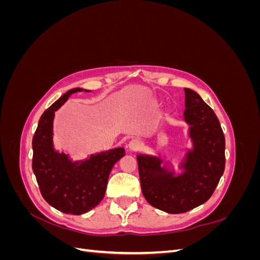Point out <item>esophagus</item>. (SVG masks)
I'll return each mask as SVG.
<instances>
[{
  "label": "esophagus",
  "mask_w": 260,
  "mask_h": 260,
  "mask_svg": "<svg viewBox=\"0 0 260 260\" xmlns=\"http://www.w3.org/2000/svg\"><path fill=\"white\" fill-rule=\"evenodd\" d=\"M142 146V142L139 139H133L129 142V149L132 152H136L139 151V149Z\"/></svg>",
  "instance_id": "obj_1"
}]
</instances>
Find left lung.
Here are the masks:
<instances>
[{
	"mask_svg": "<svg viewBox=\"0 0 260 260\" xmlns=\"http://www.w3.org/2000/svg\"><path fill=\"white\" fill-rule=\"evenodd\" d=\"M184 119L191 125L194 144L183 165L185 171L174 177L160 167L157 157L137 156L145 200L168 214H181L207 202L225 166V140L215 112L195 91L184 88Z\"/></svg>",
	"mask_w": 260,
	"mask_h": 260,
	"instance_id": "left-lung-1",
	"label": "left lung"
}]
</instances>
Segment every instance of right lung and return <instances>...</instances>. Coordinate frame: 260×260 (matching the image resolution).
Segmentation results:
<instances>
[{
    "instance_id": "1",
    "label": "right lung",
    "mask_w": 260,
    "mask_h": 260,
    "mask_svg": "<svg viewBox=\"0 0 260 260\" xmlns=\"http://www.w3.org/2000/svg\"><path fill=\"white\" fill-rule=\"evenodd\" d=\"M83 89L67 91L42 114L32 139V170L43 199L65 214L81 215L98 206L103 200L109 174L124 155L117 147L91 155L89 159L73 162L64 153L53 148V118L70 94Z\"/></svg>"
}]
</instances>
